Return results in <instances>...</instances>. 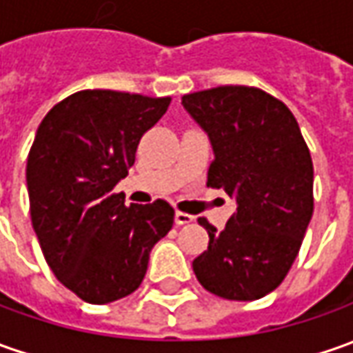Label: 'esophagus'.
I'll return each instance as SVG.
<instances>
[{
  "label": "esophagus",
  "instance_id": "esophagus-1",
  "mask_svg": "<svg viewBox=\"0 0 353 353\" xmlns=\"http://www.w3.org/2000/svg\"><path fill=\"white\" fill-rule=\"evenodd\" d=\"M193 219H195V216H191V214L177 211V213H176V225H179V226L189 225V223H193Z\"/></svg>",
  "mask_w": 353,
  "mask_h": 353
}]
</instances>
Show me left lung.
Segmentation results:
<instances>
[{"label":"left lung","instance_id":"obj_1","mask_svg":"<svg viewBox=\"0 0 353 353\" xmlns=\"http://www.w3.org/2000/svg\"><path fill=\"white\" fill-rule=\"evenodd\" d=\"M209 134L214 160L207 188L225 189L236 211L193 260L199 283L230 301H254L285 279L314 209L312 160L297 119L258 88L219 85L181 97Z\"/></svg>","mask_w":353,"mask_h":353}]
</instances>
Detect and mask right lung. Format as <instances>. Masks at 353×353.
Returning a JSON list of instances; mask_svg holds the SVG:
<instances>
[{
  "mask_svg": "<svg viewBox=\"0 0 353 353\" xmlns=\"http://www.w3.org/2000/svg\"><path fill=\"white\" fill-rule=\"evenodd\" d=\"M172 97L83 90L56 103L27 158L32 228L58 281L105 305L137 291L152 246L174 226L164 199L125 205L115 185Z\"/></svg>",
  "mask_w": 353,
  "mask_h": 353,
  "instance_id": "1",
  "label": "right lung"
}]
</instances>
